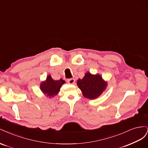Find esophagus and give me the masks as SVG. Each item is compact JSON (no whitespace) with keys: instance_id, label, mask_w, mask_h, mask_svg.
<instances>
[{"instance_id":"esophagus-1","label":"esophagus","mask_w":148,"mask_h":148,"mask_svg":"<svg viewBox=\"0 0 148 148\" xmlns=\"http://www.w3.org/2000/svg\"><path fill=\"white\" fill-rule=\"evenodd\" d=\"M67 82H68L69 84H73L75 83V79L73 78H71V79H67Z\"/></svg>"}]
</instances>
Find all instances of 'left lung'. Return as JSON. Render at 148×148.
<instances>
[{
	"instance_id": "obj_1",
	"label": "left lung",
	"mask_w": 148,
	"mask_h": 148,
	"mask_svg": "<svg viewBox=\"0 0 148 148\" xmlns=\"http://www.w3.org/2000/svg\"><path fill=\"white\" fill-rule=\"evenodd\" d=\"M77 84L82 91L83 96L89 99H95L99 97L107 86V82L101 75H92L89 71L85 73L82 79H78Z\"/></svg>"
}]
</instances>
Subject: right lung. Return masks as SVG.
<instances>
[{
  "mask_svg": "<svg viewBox=\"0 0 148 148\" xmlns=\"http://www.w3.org/2000/svg\"><path fill=\"white\" fill-rule=\"evenodd\" d=\"M65 82L62 79L54 80L51 76H47L45 81H43L40 84V89L47 97L52 98L57 96L60 91V89Z\"/></svg>",
  "mask_w": 148,
  "mask_h": 148,
  "instance_id": "1",
  "label": "right lung"
}]
</instances>
